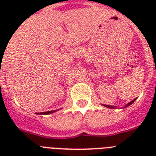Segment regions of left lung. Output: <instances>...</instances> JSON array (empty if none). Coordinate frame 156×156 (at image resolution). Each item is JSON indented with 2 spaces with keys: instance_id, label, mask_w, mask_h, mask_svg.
<instances>
[{
  "instance_id": "1",
  "label": "left lung",
  "mask_w": 156,
  "mask_h": 156,
  "mask_svg": "<svg viewBox=\"0 0 156 156\" xmlns=\"http://www.w3.org/2000/svg\"><path fill=\"white\" fill-rule=\"evenodd\" d=\"M135 100H136V98L133 99V101H131L128 103L127 105H125L123 108H126V107H128L129 105H130L133 104V103L135 101ZM102 105L105 106V107H106V108H116V106H114V105Z\"/></svg>"
}]
</instances>
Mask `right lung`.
<instances>
[{
  "mask_svg": "<svg viewBox=\"0 0 156 156\" xmlns=\"http://www.w3.org/2000/svg\"><path fill=\"white\" fill-rule=\"evenodd\" d=\"M56 112V110H54V111H48V112H36V114H38V115H49V114H51L53 112Z\"/></svg>",
  "mask_w": 156,
  "mask_h": 156,
  "instance_id": "obj_1",
  "label": "right lung"
}]
</instances>
